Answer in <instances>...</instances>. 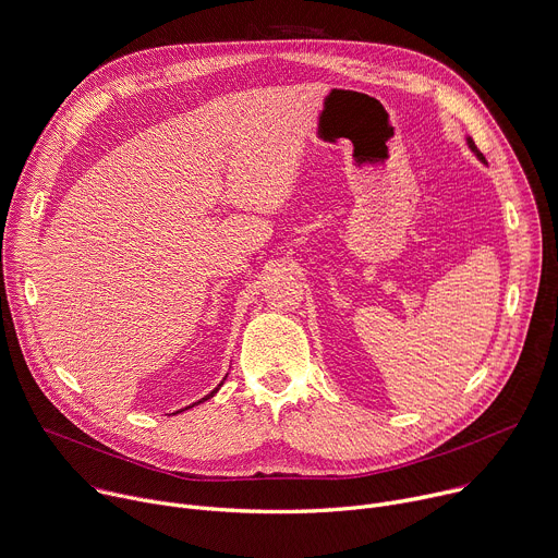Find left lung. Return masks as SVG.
Instances as JSON below:
<instances>
[{
	"mask_svg": "<svg viewBox=\"0 0 558 558\" xmlns=\"http://www.w3.org/2000/svg\"><path fill=\"white\" fill-rule=\"evenodd\" d=\"M468 146H470V150H472V154H474L478 160H483V154H478V148H476V144H474L472 137H468Z\"/></svg>",
	"mask_w": 558,
	"mask_h": 558,
	"instance_id": "1",
	"label": "left lung"
}]
</instances>
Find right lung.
I'll return each instance as SVG.
<instances>
[{
    "instance_id": "right-lung-1",
    "label": "right lung",
    "mask_w": 558,
    "mask_h": 558,
    "mask_svg": "<svg viewBox=\"0 0 558 558\" xmlns=\"http://www.w3.org/2000/svg\"><path fill=\"white\" fill-rule=\"evenodd\" d=\"M225 378H227V376H225ZM225 378H222V383H225ZM222 383H220V385H218V387H216V389H214V391H209V393H207V396H205V398H199V400H197V402H193V404H199V402H205V400H209V398H214V396H216V393H218V389H220V387H222ZM193 404H189V408H182V410H178V412H175V414H180V412H184V410H191V408H193Z\"/></svg>"
}]
</instances>
